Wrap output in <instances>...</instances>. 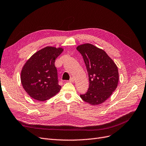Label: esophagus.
<instances>
[{"label": "esophagus", "mask_w": 146, "mask_h": 146, "mask_svg": "<svg viewBox=\"0 0 146 146\" xmlns=\"http://www.w3.org/2000/svg\"><path fill=\"white\" fill-rule=\"evenodd\" d=\"M74 81V79L73 78H70V80H69V82H73Z\"/></svg>", "instance_id": "1"}]
</instances>
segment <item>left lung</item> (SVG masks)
I'll list each match as a JSON object with an SVG mask.
<instances>
[{"label":"left lung","mask_w":146,"mask_h":146,"mask_svg":"<svg viewBox=\"0 0 146 146\" xmlns=\"http://www.w3.org/2000/svg\"><path fill=\"white\" fill-rule=\"evenodd\" d=\"M76 49L83 57L90 82L87 92L80 97L91 105L104 103L117 87V66L104 50L93 44L86 43L78 46Z\"/></svg>","instance_id":"left-lung-1"}]
</instances>
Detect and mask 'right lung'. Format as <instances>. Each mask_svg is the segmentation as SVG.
<instances>
[{"label": "right lung", "instance_id": "add662e5", "mask_svg": "<svg viewBox=\"0 0 146 146\" xmlns=\"http://www.w3.org/2000/svg\"><path fill=\"white\" fill-rule=\"evenodd\" d=\"M63 50L61 47H46L35 53L25 64L21 72V82L32 98L47 100L60 91L55 62Z\"/></svg>", "mask_w": 146, "mask_h": 146}]
</instances>
